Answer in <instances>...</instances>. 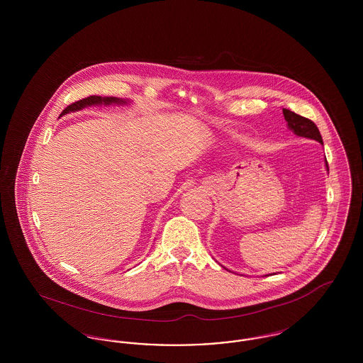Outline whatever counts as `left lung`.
<instances>
[{"instance_id":"8db88e82","label":"left lung","mask_w":363,"mask_h":363,"mask_svg":"<svg viewBox=\"0 0 363 363\" xmlns=\"http://www.w3.org/2000/svg\"><path fill=\"white\" fill-rule=\"evenodd\" d=\"M283 116H284V120L287 121L289 129L294 132L296 136L315 140L320 144H323V138H321L320 130H318V128L315 126L314 122L302 117V116L295 114L294 111L289 110V108H283ZM325 166H327V170L329 172L327 159H325Z\"/></svg>"}]
</instances>
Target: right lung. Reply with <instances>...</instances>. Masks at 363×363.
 <instances>
[{
    "label": "right lung",
    "instance_id": "right-lung-1",
    "mask_svg": "<svg viewBox=\"0 0 363 363\" xmlns=\"http://www.w3.org/2000/svg\"><path fill=\"white\" fill-rule=\"evenodd\" d=\"M128 104V101H123V99H120V98H114V96H106V98H102V96L92 95V96H88V98H84V99H82V101H77V102H74V104H69V106H68V107L61 113V116H65V114L72 113V111L83 110L84 107L94 106V104Z\"/></svg>",
    "mask_w": 363,
    "mask_h": 363
}]
</instances>
